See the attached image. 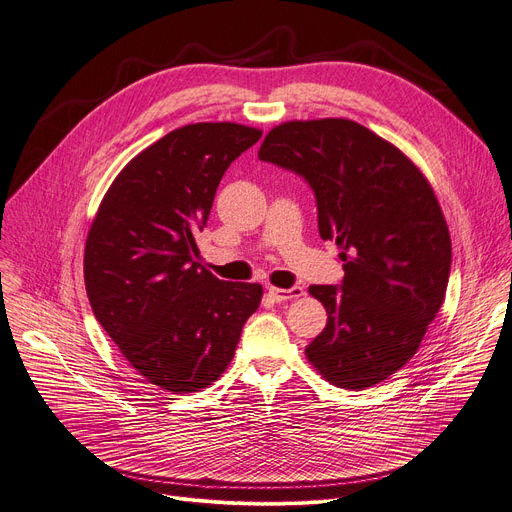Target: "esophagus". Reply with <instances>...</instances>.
Instances as JSON below:
<instances>
[{"label": "esophagus", "instance_id": "1", "mask_svg": "<svg viewBox=\"0 0 512 512\" xmlns=\"http://www.w3.org/2000/svg\"><path fill=\"white\" fill-rule=\"evenodd\" d=\"M268 295L277 299V302H287V299H297L304 295V287H291V289H281V287H268Z\"/></svg>", "mask_w": 512, "mask_h": 512}]
</instances>
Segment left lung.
<instances>
[{
  "label": "left lung",
  "mask_w": 512,
  "mask_h": 512,
  "mask_svg": "<svg viewBox=\"0 0 512 512\" xmlns=\"http://www.w3.org/2000/svg\"><path fill=\"white\" fill-rule=\"evenodd\" d=\"M258 157L310 184L320 237L337 244L345 270L341 285L308 289L328 316L308 362L349 390L393 376L422 343L450 275V233L426 175L343 117L285 122Z\"/></svg>",
  "instance_id": "left-lung-1"
}]
</instances>
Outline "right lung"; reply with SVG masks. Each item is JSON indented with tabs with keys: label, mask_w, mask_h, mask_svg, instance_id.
<instances>
[{
	"label": "right lung",
	"mask_w": 512,
	"mask_h": 512,
	"mask_svg": "<svg viewBox=\"0 0 512 512\" xmlns=\"http://www.w3.org/2000/svg\"><path fill=\"white\" fill-rule=\"evenodd\" d=\"M260 136L231 122L169 132L119 171L90 225V308L130 366L173 395L227 370L260 306L262 285L221 281L196 260L223 173Z\"/></svg>",
	"instance_id": "obj_1"
}]
</instances>
